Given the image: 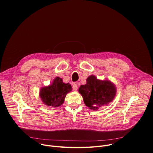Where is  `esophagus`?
Wrapping results in <instances>:
<instances>
[{"label":"esophagus","mask_w":153,"mask_h":153,"mask_svg":"<svg viewBox=\"0 0 153 153\" xmlns=\"http://www.w3.org/2000/svg\"><path fill=\"white\" fill-rule=\"evenodd\" d=\"M73 89H74V90H75V91H76V90H77V89H78V85H77L76 84H74L73 85Z\"/></svg>","instance_id":"1"}]
</instances>
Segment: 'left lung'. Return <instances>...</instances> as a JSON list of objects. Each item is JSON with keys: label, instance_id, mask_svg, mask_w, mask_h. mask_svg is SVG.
Here are the masks:
<instances>
[{"label": "left lung", "instance_id": "obj_1", "mask_svg": "<svg viewBox=\"0 0 153 153\" xmlns=\"http://www.w3.org/2000/svg\"><path fill=\"white\" fill-rule=\"evenodd\" d=\"M86 81L85 84L79 87L78 91L89 109L97 111L101 106L108 105L112 102L117 92L113 82L108 79H99L93 75L89 76Z\"/></svg>", "mask_w": 153, "mask_h": 153}]
</instances>
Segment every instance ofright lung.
Returning <instances> with one entry per match:
<instances>
[{
	"label": "right lung",
	"mask_w": 153,
	"mask_h": 153,
	"mask_svg": "<svg viewBox=\"0 0 153 153\" xmlns=\"http://www.w3.org/2000/svg\"><path fill=\"white\" fill-rule=\"evenodd\" d=\"M72 90L69 83H65L63 79L56 77L52 84L40 89L39 97L43 103L47 106L57 108L65 102L66 94Z\"/></svg>",
	"instance_id": "1"
}]
</instances>
